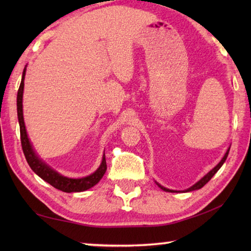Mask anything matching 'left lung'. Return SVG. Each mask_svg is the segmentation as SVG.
Wrapping results in <instances>:
<instances>
[{"instance_id": "8db88e82", "label": "left lung", "mask_w": 251, "mask_h": 251, "mask_svg": "<svg viewBox=\"0 0 251 251\" xmlns=\"http://www.w3.org/2000/svg\"><path fill=\"white\" fill-rule=\"evenodd\" d=\"M229 150H230V147H229V148H228V151H226V154H225V156L223 157V159L219 161V164L217 165V166H216V167H214V168H212V169H211V171H210L209 173H208V174H207V175H205V176H203V177L201 178V180H199V181H197V182H196V184H195V185H193L192 187H189V188H188V189H186V190H184V192H185V193H188V192H193V190H197V189H201V187H203V186H205V185L207 184V182H208V181H209V180L211 179V178H212V176H214V175H215V174H216V173H217V172L219 171V168L223 166V164L225 163V160H226V159H227V156H228V154H229ZM156 184H157V186H158V187H159V188H160V189H163V190H165V192H168V193H175V190H172V189L165 188V187H163V186H161V185H159V184H158V182H156Z\"/></svg>"}]
</instances>
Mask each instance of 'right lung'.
<instances>
[{"mask_svg": "<svg viewBox=\"0 0 251 251\" xmlns=\"http://www.w3.org/2000/svg\"><path fill=\"white\" fill-rule=\"evenodd\" d=\"M25 72L26 69H24L22 80H21L19 91H18V100H16V105H18V118L20 123V133H21V144H22V150L24 152L25 158H26L27 164L32 171L40 176L42 179L49 182L52 185L54 188L65 193H78V192H85V190L92 188L99 182L101 177L107 169V165H106L105 154L101 159L100 166L97 168L95 173L91 174L90 176L83 177V178H70L61 175V174L54 171L50 168L48 164H45L43 160L39 158V156L34 151L32 144L29 142L27 137L26 129H25L24 118H23V91H24V78H25Z\"/></svg>", "mask_w": 251, "mask_h": 251, "instance_id": "right-lung-1", "label": "right lung"}]
</instances>
